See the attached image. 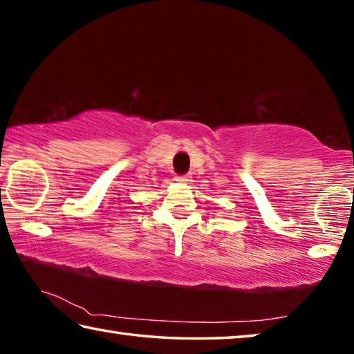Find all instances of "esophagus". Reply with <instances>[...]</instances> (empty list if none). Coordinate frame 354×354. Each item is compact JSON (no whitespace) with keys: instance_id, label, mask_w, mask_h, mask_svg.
<instances>
[{"instance_id":"34e87169","label":"esophagus","mask_w":354,"mask_h":354,"mask_svg":"<svg viewBox=\"0 0 354 354\" xmlns=\"http://www.w3.org/2000/svg\"><path fill=\"white\" fill-rule=\"evenodd\" d=\"M176 181L178 183H190L192 179L189 175H179V176H176Z\"/></svg>"}]
</instances>
